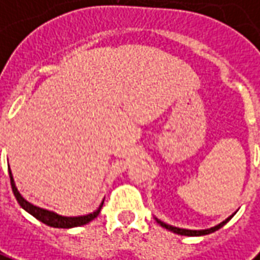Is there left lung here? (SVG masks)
I'll return each mask as SVG.
<instances>
[{
    "label": "left lung",
    "mask_w": 260,
    "mask_h": 260,
    "mask_svg": "<svg viewBox=\"0 0 260 260\" xmlns=\"http://www.w3.org/2000/svg\"><path fill=\"white\" fill-rule=\"evenodd\" d=\"M235 213H236V212H235ZM235 213H232L229 218L225 219L223 222H220V223H219V225H216V226L209 228V229H201V231H193V229H182V228L172 226V225H168V223H165V222H162V220H159V219H156V218H155V220L159 223L160 226L165 228V229H168V231H171V232H174V234L185 235V236H202V235H209V234H212V232H215V231L220 229V228L223 226L225 223H228V222L232 219V216H234Z\"/></svg>",
    "instance_id": "1"
}]
</instances>
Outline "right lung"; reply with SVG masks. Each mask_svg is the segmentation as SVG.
Segmentation results:
<instances>
[{
  "mask_svg": "<svg viewBox=\"0 0 260 260\" xmlns=\"http://www.w3.org/2000/svg\"><path fill=\"white\" fill-rule=\"evenodd\" d=\"M8 172H10V179H11V188L14 195L17 198L18 204L21 205L22 209H25L28 213H31L34 218H37L40 222L48 225V226L52 228H63V229H70V228H77L82 226V225H86L89 223L92 219H95L98 215H100L101 208L104 202L100 205V208L96 211H93L92 213H88V215H82V216H62V215H58L55 212L48 211V209H44V208H40V206H35L31 202H28L26 199L22 198V195L19 193L17 186H15V182H14V178H12L11 169L8 168Z\"/></svg>",
  "mask_w": 260,
  "mask_h": 260,
  "instance_id": "obj_1",
  "label": "right lung"
}]
</instances>
